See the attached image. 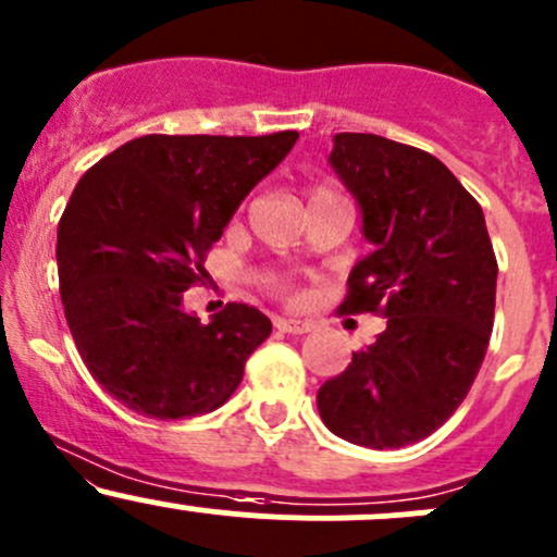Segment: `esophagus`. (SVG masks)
<instances>
[{
	"label": "esophagus",
	"mask_w": 557,
	"mask_h": 557,
	"mask_svg": "<svg viewBox=\"0 0 557 557\" xmlns=\"http://www.w3.org/2000/svg\"><path fill=\"white\" fill-rule=\"evenodd\" d=\"M274 327L283 333H309L314 327V323L309 320H288V318H277L274 320Z\"/></svg>",
	"instance_id": "obj_1"
}]
</instances>
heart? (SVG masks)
Returning a JSON list of instances; mask_svg holds the SVG:
<instances>
[{
    "instance_id": "heart-1",
    "label": "heart",
    "mask_w": 557,
    "mask_h": 557,
    "mask_svg": "<svg viewBox=\"0 0 557 557\" xmlns=\"http://www.w3.org/2000/svg\"><path fill=\"white\" fill-rule=\"evenodd\" d=\"M320 191H327V189H314V191H312V195H320Z\"/></svg>"
}]
</instances>
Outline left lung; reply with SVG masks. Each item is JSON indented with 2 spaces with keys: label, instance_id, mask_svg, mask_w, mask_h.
I'll list each match as a JSON object with an SVG mask.
<instances>
[{
  "label": "left lung",
  "instance_id": "left-lung-1",
  "mask_svg": "<svg viewBox=\"0 0 557 557\" xmlns=\"http://www.w3.org/2000/svg\"><path fill=\"white\" fill-rule=\"evenodd\" d=\"M331 165L373 245L338 312L384 314L386 331L318 392L333 435L403 448L432 435L475 382L494 327L496 267L483 208L417 146L338 133Z\"/></svg>",
  "mask_w": 557,
  "mask_h": 557
}]
</instances>
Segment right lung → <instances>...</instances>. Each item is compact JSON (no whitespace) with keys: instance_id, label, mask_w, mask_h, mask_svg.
<instances>
[{"instance_id":"add662e5","label":"right lung","mask_w":557,"mask_h":557,"mask_svg":"<svg viewBox=\"0 0 557 557\" xmlns=\"http://www.w3.org/2000/svg\"><path fill=\"white\" fill-rule=\"evenodd\" d=\"M296 138L144 136L74 186L55 245L63 312L90 376L125 408L191 419L243 382L245 360L272 333L267 314L226 304L200 323L181 301L234 210Z\"/></svg>"}]
</instances>
